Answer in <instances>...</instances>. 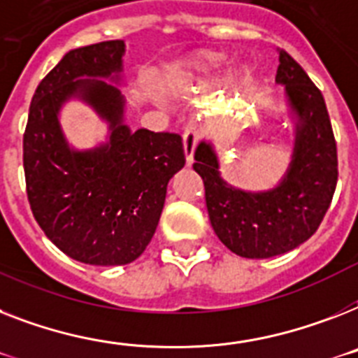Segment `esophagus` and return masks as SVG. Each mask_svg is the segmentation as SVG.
Here are the masks:
<instances>
[{
  "label": "esophagus",
  "mask_w": 358,
  "mask_h": 358,
  "mask_svg": "<svg viewBox=\"0 0 358 358\" xmlns=\"http://www.w3.org/2000/svg\"><path fill=\"white\" fill-rule=\"evenodd\" d=\"M196 143H199V130L196 129H187L184 132V152H185V162L187 165H191L194 162V149H196Z\"/></svg>",
  "instance_id": "1"
}]
</instances>
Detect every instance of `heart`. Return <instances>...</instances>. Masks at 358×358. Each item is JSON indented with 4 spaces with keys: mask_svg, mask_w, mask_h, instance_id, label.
<instances>
[{
    "mask_svg": "<svg viewBox=\"0 0 358 358\" xmlns=\"http://www.w3.org/2000/svg\"><path fill=\"white\" fill-rule=\"evenodd\" d=\"M228 57L224 53L217 51H199L182 64L178 75L173 80V92L176 95H184L193 92L194 88L204 86L208 80L222 71L228 66ZM250 69L248 66H239L235 69V78L237 80H246Z\"/></svg>",
    "mask_w": 358,
    "mask_h": 358,
    "instance_id": "obj_1",
    "label": "heart"
}]
</instances>
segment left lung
<instances>
[{"instance_id": "obj_1", "label": "left lung", "mask_w": 358, "mask_h": 358, "mask_svg": "<svg viewBox=\"0 0 358 358\" xmlns=\"http://www.w3.org/2000/svg\"><path fill=\"white\" fill-rule=\"evenodd\" d=\"M275 84L285 88L294 143L274 187L248 191L228 184L211 139H202L194 150L193 169L204 180L209 222L226 248L248 259H268L303 245L329 209L338 178L324 95L287 51H280Z\"/></svg>"}]
</instances>
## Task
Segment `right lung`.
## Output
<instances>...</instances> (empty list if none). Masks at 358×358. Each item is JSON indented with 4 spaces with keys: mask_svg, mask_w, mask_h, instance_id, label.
Here are the masks:
<instances>
[{
    "mask_svg": "<svg viewBox=\"0 0 358 358\" xmlns=\"http://www.w3.org/2000/svg\"><path fill=\"white\" fill-rule=\"evenodd\" d=\"M123 40L71 49L38 84L23 136L29 204L43 234L71 259L95 266L129 264L158 228L167 184L185 165L178 134L132 130L121 88ZM78 100L105 124L92 150L69 143L59 124Z\"/></svg>",
    "mask_w": 358,
    "mask_h": 358,
    "instance_id": "obj_1",
    "label": "right lung"
}]
</instances>
